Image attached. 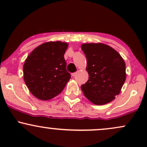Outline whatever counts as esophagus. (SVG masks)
Listing matches in <instances>:
<instances>
[{
	"instance_id": "34e87169",
	"label": "esophagus",
	"mask_w": 147,
	"mask_h": 147,
	"mask_svg": "<svg viewBox=\"0 0 147 147\" xmlns=\"http://www.w3.org/2000/svg\"><path fill=\"white\" fill-rule=\"evenodd\" d=\"M76 75H77V72H73V73H72V77H75Z\"/></svg>"
}]
</instances>
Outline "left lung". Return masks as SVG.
Segmentation results:
<instances>
[{
	"label": "left lung",
	"instance_id": "8db88e82",
	"mask_svg": "<svg viewBox=\"0 0 147 147\" xmlns=\"http://www.w3.org/2000/svg\"><path fill=\"white\" fill-rule=\"evenodd\" d=\"M88 80L81 86L84 95L96 105L111 102L120 92L126 80V65L118 52L103 43H85Z\"/></svg>",
	"mask_w": 147,
	"mask_h": 147
}]
</instances>
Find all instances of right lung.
<instances>
[{
    "label": "right lung",
    "instance_id": "1",
    "mask_svg": "<svg viewBox=\"0 0 147 147\" xmlns=\"http://www.w3.org/2000/svg\"><path fill=\"white\" fill-rule=\"evenodd\" d=\"M66 43L48 42L35 48L25 60L23 77L31 93L41 100L60 94L71 75L66 70Z\"/></svg>",
    "mask_w": 147,
    "mask_h": 147
}]
</instances>
